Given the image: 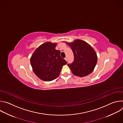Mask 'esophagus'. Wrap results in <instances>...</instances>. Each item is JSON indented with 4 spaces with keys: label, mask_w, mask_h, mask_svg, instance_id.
Wrapping results in <instances>:
<instances>
[{
    "label": "esophagus",
    "mask_w": 123,
    "mask_h": 123,
    "mask_svg": "<svg viewBox=\"0 0 123 123\" xmlns=\"http://www.w3.org/2000/svg\"><path fill=\"white\" fill-rule=\"evenodd\" d=\"M65 60L67 61V60H68V57H66L65 58Z\"/></svg>",
    "instance_id": "1"
}]
</instances>
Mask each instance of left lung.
I'll return each mask as SVG.
<instances>
[{
	"label": "left lung",
	"mask_w": 123,
	"mask_h": 123,
	"mask_svg": "<svg viewBox=\"0 0 123 123\" xmlns=\"http://www.w3.org/2000/svg\"><path fill=\"white\" fill-rule=\"evenodd\" d=\"M72 49L74 61L68 64L72 73L84 77L91 74L96 65L97 56L95 51L86 42L77 39L72 43L66 42Z\"/></svg>",
	"instance_id": "8db88e82"
}]
</instances>
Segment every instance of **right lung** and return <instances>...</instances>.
Here are the masks:
<instances>
[{"mask_svg":"<svg viewBox=\"0 0 123 123\" xmlns=\"http://www.w3.org/2000/svg\"><path fill=\"white\" fill-rule=\"evenodd\" d=\"M56 43H45L39 46L31 55L30 61L36 75L45 81L58 77L62 66L67 61L60 56V51L55 49Z\"/></svg>","mask_w":123,"mask_h":123,"instance_id":"right-lung-1","label":"right lung"}]
</instances>
